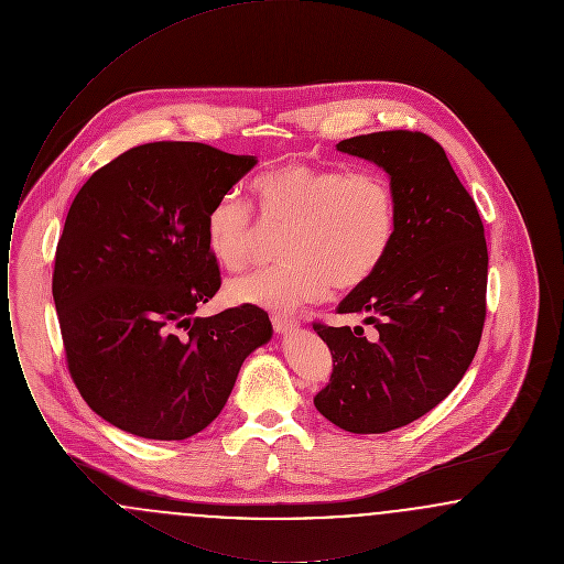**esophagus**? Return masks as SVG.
<instances>
[{
	"instance_id": "obj_1",
	"label": "esophagus",
	"mask_w": 564,
	"mask_h": 564,
	"mask_svg": "<svg viewBox=\"0 0 564 564\" xmlns=\"http://www.w3.org/2000/svg\"><path fill=\"white\" fill-rule=\"evenodd\" d=\"M300 325L297 319L294 317H288V315H274L272 317V327H274V332H279V334H288V332H292Z\"/></svg>"
}]
</instances>
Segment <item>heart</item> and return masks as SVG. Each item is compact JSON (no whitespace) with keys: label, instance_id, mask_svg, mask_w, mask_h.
<instances>
[{"label":"heart","instance_id":"b5f03b06","mask_svg":"<svg viewBox=\"0 0 564 564\" xmlns=\"http://www.w3.org/2000/svg\"><path fill=\"white\" fill-rule=\"evenodd\" d=\"M270 226L292 232L279 269L258 270L228 283L235 304L290 311L319 300L329 285L340 292L361 288L387 260L398 235V198L389 180L375 171L285 162L253 184ZM260 237L253 209L226 194L207 217V245L226 269L251 262Z\"/></svg>","mask_w":564,"mask_h":564}]
</instances>
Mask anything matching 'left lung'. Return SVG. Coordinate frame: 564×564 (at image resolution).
Listing matches in <instances>:
<instances>
[{
	"label": "left lung",
	"instance_id": "1",
	"mask_svg": "<svg viewBox=\"0 0 564 564\" xmlns=\"http://www.w3.org/2000/svg\"><path fill=\"white\" fill-rule=\"evenodd\" d=\"M336 148L389 173L398 235L375 276L336 308L364 315L370 336L361 325L313 323L332 352L315 405L340 430L387 433L427 414L474 361L486 319L484 224L430 134L380 131Z\"/></svg>",
	"mask_w": 564,
	"mask_h": 564
}]
</instances>
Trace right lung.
<instances>
[{"label":"right lung","mask_w":564,"mask_h":564,"mask_svg":"<svg viewBox=\"0 0 564 564\" xmlns=\"http://www.w3.org/2000/svg\"><path fill=\"white\" fill-rule=\"evenodd\" d=\"M256 162L154 141L76 194L54 256V306L69 375L113 427L148 440L205 430L245 357L269 343V313L253 304L194 317L221 285L207 217Z\"/></svg>","instance_id":"right-lung-1"}]
</instances>
